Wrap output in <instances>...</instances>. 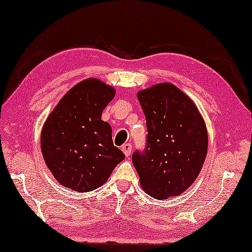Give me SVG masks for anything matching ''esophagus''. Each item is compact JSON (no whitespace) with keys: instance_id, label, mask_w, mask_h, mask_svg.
<instances>
[{"instance_id":"obj_1","label":"esophagus","mask_w":252,"mask_h":252,"mask_svg":"<svg viewBox=\"0 0 252 252\" xmlns=\"http://www.w3.org/2000/svg\"><path fill=\"white\" fill-rule=\"evenodd\" d=\"M131 149H132V146L130 143H125L122 146V151L127 157L131 154Z\"/></svg>"}]
</instances>
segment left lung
Here are the masks:
<instances>
[{
	"mask_svg": "<svg viewBox=\"0 0 252 252\" xmlns=\"http://www.w3.org/2000/svg\"><path fill=\"white\" fill-rule=\"evenodd\" d=\"M146 120L145 149L132 154L140 184L151 197L163 200L192 185L207 154V131L193 101L171 83L140 91Z\"/></svg>",
	"mask_w": 252,
	"mask_h": 252,
	"instance_id": "1",
	"label": "left lung"
}]
</instances>
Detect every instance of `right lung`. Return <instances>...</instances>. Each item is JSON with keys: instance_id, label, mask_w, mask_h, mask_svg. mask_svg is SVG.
Instances as JSON below:
<instances>
[{"instance_id": "right-lung-1", "label": "right lung", "mask_w": 252, "mask_h": 252, "mask_svg": "<svg viewBox=\"0 0 252 252\" xmlns=\"http://www.w3.org/2000/svg\"><path fill=\"white\" fill-rule=\"evenodd\" d=\"M115 91L97 79L79 82L49 115L40 136L42 156L63 186L88 192L101 186L125 155L101 120Z\"/></svg>"}]
</instances>
